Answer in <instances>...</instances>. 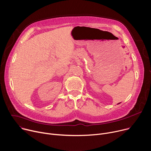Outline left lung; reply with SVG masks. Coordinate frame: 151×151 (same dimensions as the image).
Wrapping results in <instances>:
<instances>
[{
    "label": "left lung",
    "instance_id": "8db88e82",
    "mask_svg": "<svg viewBox=\"0 0 151 151\" xmlns=\"http://www.w3.org/2000/svg\"><path fill=\"white\" fill-rule=\"evenodd\" d=\"M119 104H120V103H119Z\"/></svg>",
    "mask_w": 151,
    "mask_h": 151
}]
</instances>
